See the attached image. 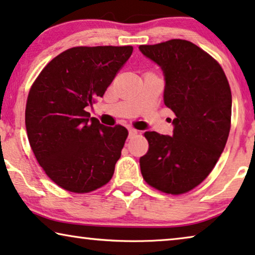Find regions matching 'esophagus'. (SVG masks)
I'll use <instances>...</instances> for the list:
<instances>
[{"label":"esophagus","instance_id":"esophagus-1","mask_svg":"<svg viewBox=\"0 0 255 255\" xmlns=\"http://www.w3.org/2000/svg\"><path fill=\"white\" fill-rule=\"evenodd\" d=\"M128 131H129V136H135L137 134V130L134 129V128H129Z\"/></svg>","mask_w":255,"mask_h":255}]
</instances>
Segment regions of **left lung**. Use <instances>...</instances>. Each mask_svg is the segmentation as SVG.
Masks as SVG:
<instances>
[{
    "label": "left lung",
    "instance_id": "8db88e82",
    "mask_svg": "<svg viewBox=\"0 0 255 255\" xmlns=\"http://www.w3.org/2000/svg\"><path fill=\"white\" fill-rule=\"evenodd\" d=\"M164 73V104L174 112L172 136L145 131L140 158L147 184L169 195L195 189L210 175L231 129L232 94L219 63L189 40L140 45Z\"/></svg>",
    "mask_w": 255,
    "mask_h": 255
}]
</instances>
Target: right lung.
Instances as JSON below:
<instances>
[{
  "label": "right lung",
  "mask_w": 255,
  "mask_h": 255,
  "mask_svg": "<svg viewBox=\"0 0 255 255\" xmlns=\"http://www.w3.org/2000/svg\"><path fill=\"white\" fill-rule=\"evenodd\" d=\"M133 46H76L51 60L29 91L25 127L37 162L51 181L87 193L111 181L128 130L106 127L86 107L104 97Z\"/></svg>",
  "instance_id": "1"
}]
</instances>
